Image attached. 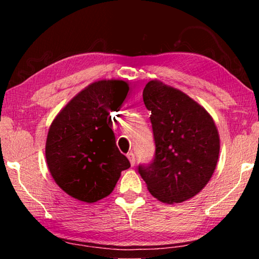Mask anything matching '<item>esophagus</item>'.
<instances>
[{
	"instance_id": "34e87169",
	"label": "esophagus",
	"mask_w": 259,
	"mask_h": 259,
	"mask_svg": "<svg viewBox=\"0 0 259 259\" xmlns=\"http://www.w3.org/2000/svg\"><path fill=\"white\" fill-rule=\"evenodd\" d=\"M126 156H128V159H129V161H130V164H131V165H135V163H136V157H135L134 153L130 152V153H128V154H126Z\"/></svg>"
}]
</instances>
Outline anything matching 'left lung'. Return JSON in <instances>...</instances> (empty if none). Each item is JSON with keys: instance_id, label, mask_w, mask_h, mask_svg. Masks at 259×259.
Listing matches in <instances>:
<instances>
[{"instance_id": "8db88e82", "label": "left lung", "mask_w": 259, "mask_h": 259, "mask_svg": "<svg viewBox=\"0 0 259 259\" xmlns=\"http://www.w3.org/2000/svg\"><path fill=\"white\" fill-rule=\"evenodd\" d=\"M143 99L152 113L155 156L138 171L161 202H184L212 177L221 148L217 126L204 107L159 80L147 83Z\"/></svg>"}]
</instances>
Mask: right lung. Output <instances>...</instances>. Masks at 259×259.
<instances>
[{
    "instance_id": "obj_1",
    "label": "right lung",
    "mask_w": 259,
    "mask_h": 259,
    "mask_svg": "<svg viewBox=\"0 0 259 259\" xmlns=\"http://www.w3.org/2000/svg\"><path fill=\"white\" fill-rule=\"evenodd\" d=\"M128 91L125 81H96L52 121L46 143L47 164L57 185L72 198L87 203L106 198L130 166L109 125V114L121 106Z\"/></svg>"
}]
</instances>
